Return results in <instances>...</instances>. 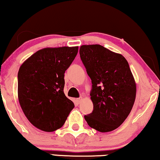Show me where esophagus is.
I'll use <instances>...</instances> for the list:
<instances>
[{
  "mask_svg": "<svg viewBox=\"0 0 160 160\" xmlns=\"http://www.w3.org/2000/svg\"><path fill=\"white\" fill-rule=\"evenodd\" d=\"M82 100H83V98H82V97H80V98H79L77 99V101H78V103H80V102H81L82 101Z\"/></svg>",
  "mask_w": 160,
  "mask_h": 160,
  "instance_id": "34e87169",
  "label": "esophagus"
}]
</instances>
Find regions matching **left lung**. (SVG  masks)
Listing matches in <instances>:
<instances>
[{"mask_svg": "<svg viewBox=\"0 0 160 160\" xmlns=\"http://www.w3.org/2000/svg\"><path fill=\"white\" fill-rule=\"evenodd\" d=\"M80 56L92 83L90 96L94 108L85 120L100 132L114 130L130 114L136 98L128 62L122 54L98 44L80 46Z\"/></svg>", "mask_w": 160, "mask_h": 160, "instance_id": "8db88e82", "label": "left lung"}]
</instances>
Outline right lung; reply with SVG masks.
I'll return each instance as SVG.
<instances>
[{
	"label": "right lung",
	"mask_w": 160,
	"mask_h": 160,
	"mask_svg": "<svg viewBox=\"0 0 160 160\" xmlns=\"http://www.w3.org/2000/svg\"><path fill=\"white\" fill-rule=\"evenodd\" d=\"M78 52V46L46 48L20 67L18 100L24 114L36 128L47 132L61 128L74 107L64 94V73Z\"/></svg>",
	"instance_id": "1"
}]
</instances>
